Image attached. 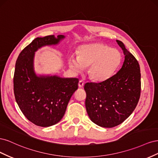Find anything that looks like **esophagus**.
<instances>
[{
    "instance_id": "34e87169",
    "label": "esophagus",
    "mask_w": 158,
    "mask_h": 158,
    "mask_svg": "<svg viewBox=\"0 0 158 158\" xmlns=\"http://www.w3.org/2000/svg\"><path fill=\"white\" fill-rule=\"evenodd\" d=\"M84 82H83V81L82 80H80L79 82H78V86L80 88H82L84 86Z\"/></svg>"
}]
</instances>
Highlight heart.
Wrapping results in <instances>:
<instances>
[{"label": "heart", "mask_w": 158, "mask_h": 158, "mask_svg": "<svg viewBox=\"0 0 158 158\" xmlns=\"http://www.w3.org/2000/svg\"><path fill=\"white\" fill-rule=\"evenodd\" d=\"M122 61L121 52L103 44H93L82 46L78 57L72 56L69 66L75 73H80L85 66H89L88 73L95 80H103L114 73Z\"/></svg>", "instance_id": "1"}]
</instances>
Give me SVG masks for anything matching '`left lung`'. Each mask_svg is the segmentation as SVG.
<instances>
[{
  "label": "left lung",
  "instance_id": "obj_1",
  "mask_svg": "<svg viewBox=\"0 0 158 158\" xmlns=\"http://www.w3.org/2000/svg\"><path fill=\"white\" fill-rule=\"evenodd\" d=\"M117 42L125 56L122 67L106 80L84 85L88 116L92 122L105 128L116 127L125 121L136 108L140 96L138 62L122 41Z\"/></svg>",
  "mask_w": 158,
  "mask_h": 158
}]
</instances>
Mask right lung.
Returning a JSON list of instances; mask_svg holds the SVG:
<instances>
[{
  "instance_id": "right-lung-1",
  "label": "right lung",
  "mask_w": 158,
  "mask_h": 158,
  "mask_svg": "<svg viewBox=\"0 0 158 158\" xmlns=\"http://www.w3.org/2000/svg\"><path fill=\"white\" fill-rule=\"evenodd\" d=\"M64 37H37L26 46L16 60L14 74V93L24 116L37 126L47 127L59 122L69 100L78 89V78L56 76H37L33 70L34 52L41 47L57 44Z\"/></svg>"
}]
</instances>
